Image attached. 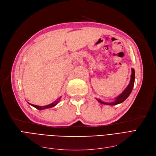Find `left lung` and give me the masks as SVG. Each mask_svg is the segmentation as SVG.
<instances>
[{
	"label": "left lung",
	"mask_w": 156,
	"mask_h": 156,
	"mask_svg": "<svg viewBox=\"0 0 156 156\" xmlns=\"http://www.w3.org/2000/svg\"><path fill=\"white\" fill-rule=\"evenodd\" d=\"M135 70L132 69H131V79H130V82L127 87L125 89L124 91L121 94L119 95L118 96L115 98V101L112 102H104L102 100L100 99H96L100 103H102V104H105V105H115L117 104H119V103L123 102L126 99L129 94L131 93V91L133 90V87L134 86V83H135Z\"/></svg>",
	"instance_id": "obj_1"
}]
</instances>
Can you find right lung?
<instances>
[{
  "label": "right lung",
  "mask_w": 156,
  "mask_h": 156,
  "mask_svg": "<svg viewBox=\"0 0 156 156\" xmlns=\"http://www.w3.org/2000/svg\"><path fill=\"white\" fill-rule=\"evenodd\" d=\"M61 98V97H60L58 99H57L56 101H55L54 102H53L52 103H51V104H49V105H45V106H38V105H33V104H31V103H28V104H30V105H32V106H33L34 107H35V108H36L37 109H38V110H44V109H46V108H51V107H55L56 105H57L58 104V103L59 102V100H60Z\"/></svg>",
  "instance_id": "add662e5"
}]
</instances>
